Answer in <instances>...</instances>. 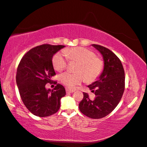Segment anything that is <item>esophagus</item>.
Listing matches in <instances>:
<instances>
[{"instance_id":"esophagus-1","label":"esophagus","mask_w":147,"mask_h":147,"mask_svg":"<svg viewBox=\"0 0 147 147\" xmlns=\"http://www.w3.org/2000/svg\"><path fill=\"white\" fill-rule=\"evenodd\" d=\"M66 93L70 94V93H73V92H75V90H71V89H69L68 88H67L66 89Z\"/></svg>"}]
</instances>
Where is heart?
Here are the masks:
<instances>
[{"label":"heart","mask_w":147,"mask_h":147,"mask_svg":"<svg viewBox=\"0 0 147 147\" xmlns=\"http://www.w3.org/2000/svg\"><path fill=\"white\" fill-rule=\"evenodd\" d=\"M67 59L78 61L76 73L66 71L59 77V81L68 88H74L86 80L93 81L101 74L103 62L95 55L90 50L83 47L67 48L64 51H59L53 55L52 64L56 71H61L65 68Z\"/></svg>","instance_id":"heart-1"}]
</instances>
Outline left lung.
<instances>
[{
    "label": "left lung",
    "mask_w": 147,
    "mask_h": 147,
    "mask_svg": "<svg viewBox=\"0 0 147 147\" xmlns=\"http://www.w3.org/2000/svg\"><path fill=\"white\" fill-rule=\"evenodd\" d=\"M92 46L102 55L104 67L97 80L88 86L94 92L95 99H90L88 94L83 92L79 108L88 117L100 119L112 112L121 99L125 90V71L119 59L109 49L97 45Z\"/></svg>",
    "instance_id": "obj_1"
}]
</instances>
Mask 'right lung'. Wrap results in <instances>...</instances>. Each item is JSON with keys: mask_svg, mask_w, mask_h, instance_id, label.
<instances>
[{"mask_svg": "<svg viewBox=\"0 0 147 147\" xmlns=\"http://www.w3.org/2000/svg\"><path fill=\"white\" fill-rule=\"evenodd\" d=\"M63 45H42L31 49L18 66L16 83L21 99L30 112L38 117H47L58 111L65 88L57 84L53 90L46 89L55 75L53 56Z\"/></svg>", "mask_w": 147, "mask_h": 147, "instance_id": "obj_1", "label": "right lung"}]
</instances>
